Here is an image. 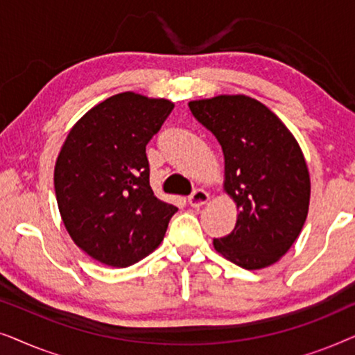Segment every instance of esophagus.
<instances>
[{
  "instance_id": "esophagus-1",
  "label": "esophagus",
  "mask_w": 355,
  "mask_h": 355,
  "mask_svg": "<svg viewBox=\"0 0 355 355\" xmlns=\"http://www.w3.org/2000/svg\"><path fill=\"white\" fill-rule=\"evenodd\" d=\"M208 198H210V197H208V192L203 191V189H196V191H193L191 196H189L187 202H189V205H191V207L198 208V207L205 205V203L208 202Z\"/></svg>"
}]
</instances>
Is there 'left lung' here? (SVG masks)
Returning a JSON list of instances; mask_svg holds the SVG:
<instances>
[{
	"instance_id": "1",
	"label": "left lung",
	"mask_w": 355,
	"mask_h": 355,
	"mask_svg": "<svg viewBox=\"0 0 355 355\" xmlns=\"http://www.w3.org/2000/svg\"><path fill=\"white\" fill-rule=\"evenodd\" d=\"M225 155V191L237 205L231 234L213 245L232 263L260 270L297 239L309 213L310 178L297 140L263 103L220 95L189 103Z\"/></svg>"
}]
</instances>
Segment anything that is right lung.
<instances>
[{
  "mask_svg": "<svg viewBox=\"0 0 355 355\" xmlns=\"http://www.w3.org/2000/svg\"><path fill=\"white\" fill-rule=\"evenodd\" d=\"M173 108L169 100L134 92L110 96L77 121L58 155L62 223L101 263L124 268L152 254L178 211L155 197L145 153Z\"/></svg>",
  "mask_w": 355,
  "mask_h": 355,
  "instance_id": "add662e5",
  "label": "right lung"
}]
</instances>
